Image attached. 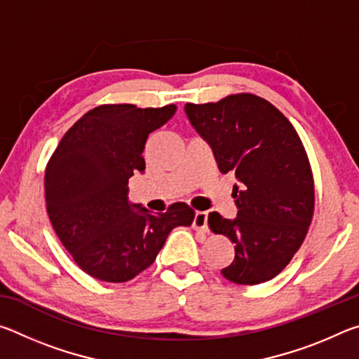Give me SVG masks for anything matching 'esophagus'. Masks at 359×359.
<instances>
[{
  "label": "esophagus",
  "instance_id": "34e87169",
  "mask_svg": "<svg viewBox=\"0 0 359 359\" xmlns=\"http://www.w3.org/2000/svg\"><path fill=\"white\" fill-rule=\"evenodd\" d=\"M193 228L198 229V231H209L208 229V212H203V210H198L196 214H194V220H193Z\"/></svg>",
  "mask_w": 359,
  "mask_h": 359
}]
</instances>
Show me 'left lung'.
Masks as SVG:
<instances>
[{"label": "left lung", "mask_w": 359, "mask_h": 359, "mask_svg": "<svg viewBox=\"0 0 359 359\" xmlns=\"http://www.w3.org/2000/svg\"><path fill=\"white\" fill-rule=\"evenodd\" d=\"M185 112L214 151L220 172H234V220L209 214V228L234 244L233 263L222 269L229 282L258 285L287 267L299 250L315 209L307 151L290 120L253 93L217 102H187Z\"/></svg>", "instance_id": "8db88e82"}]
</instances>
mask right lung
Wrapping results in <instances>:
<instances>
[{
    "instance_id": "right-lung-1",
    "label": "right lung",
    "mask_w": 359,
    "mask_h": 359,
    "mask_svg": "<svg viewBox=\"0 0 359 359\" xmlns=\"http://www.w3.org/2000/svg\"><path fill=\"white\" fill-rule=\"evenodd\" d=\"M174 112V104H101L66 131L48 160L47 214L85 274L101 282H128L154 263L175 226L193 223L194 210L185 203L150 214L128 201L130 177L145 169L149 135Z\"/></svg>"
}]
</instances>
